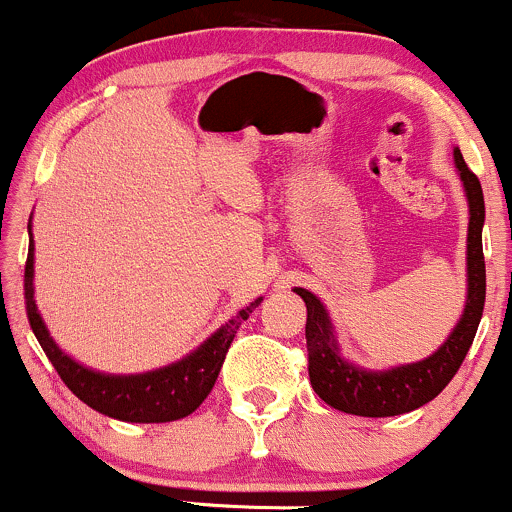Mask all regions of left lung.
I'll list each match as a JSON object with an SVG mask.
<instances>
[{
    "label": "left lung",
    "instance_id": "8db88e82",
    "mask_svg": "<svg viewBox=\"0 0 512 512\" xmlns=\"http://www.w3.org/2000/svg\"><path fill=\"white\" fill-rule=\"evenodd\" d=\"M454 167L462 179L469 204V230H466V301L452 333L432 355L411 364L389 369H364L342 355V347L330 320L328 308L316 294L296 286V294L306 303V347L308 376L313 391L335 411L362 415V418H389L411 413L432 401L462 367L466 352L474 342L486 299V265L481 230L486 209L479 177L466 167L459 148H454Z\"/></svg>",
    "mask_w": 512,
    "mask_h": 512
}]
</instances>
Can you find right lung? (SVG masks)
I'll return each mask as SVG.
<instances>
[{"instance_id":"right-lung-1","label":"right lung","mask_w":512,"mask_h":512,"mask_svg":"<svg viewBox=\"0 0 512 512\" xmlns=\"http://www.w3.org/2000/svg\"><path fill=\"white\" fill-rule=\"evenodd\" d=\"M33 250H36V245H33V230L31 221H28L24 299L33 335L41 342L43 352L53 362L55 372L65 381L67 389L89 408L109 415V418L123 420V423H172V420L187 418L189 413H194L216 384L223 359H226V352L235 333H238L240 323L247 320L252 308L262 303V296L252 301L238 316H233L216 333H211V338H206L196 350L177 359V362L143 374L97 372V369L84 367L75 357L67 355L43 323L41 311L33 299V291H36V286H33Z\"/></svg>"}]
</instances>
